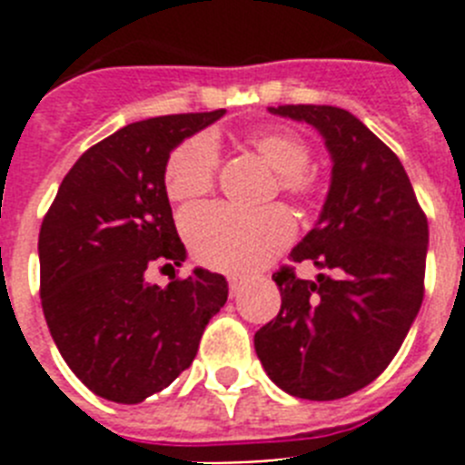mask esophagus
<instances>
[{
  "instance_id": "34e87169",
  "label": "esophagus",
  "mask_w": 465,
  "mask_h": 465,
  "mask_svg": "<svg viewBox=\"0 0 465 465\" xmlns=\"http://www.w3.org/2000/svg\"><path fill=\"white\" fill-rule=\"evenodd\" d=\"M228 286H230V295H237L242 289H244V279L228 277Z\"/></svg>"
}]
</instances>
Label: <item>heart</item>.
Here are the masks:
<instances>
[{
	"instance_id": "heart-1",
	"label": "heart",
	"mask_w": 465,
	"mask_h": 465,
	"mask_svg": "<svg viewBox=\"0 0 465 465\" xmlns=\"http://www.w3.org/2000/svg\"><path fill=\"white\" fill-rule=\"evenodd\" d=\"M258 158L277 172L274 191L300 207L323 200L326 176L310 163V143L295 130L270 125L246 134ZM219 146L207 134L183 139L165 163V191L176 203L207 195L219 176ZM183 235L203 265L223 272H249L283 249L295 235V221L282 204L258 213H242L225 204L188 209L182 219Z\"/></svg>"
}]
</instances>
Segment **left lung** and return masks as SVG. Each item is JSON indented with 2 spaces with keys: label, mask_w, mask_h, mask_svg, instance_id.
Instances as JSON below:
<instances>
[{
  "label": "left lung",
  "mask_w": 465,
  "mask_h": 465,
  "mask_svg": "<svg viewBox=\"0 0 465 465\" xmlns=\"http://www.w3.org/2000/svg\"><path fill=\"white\" fill-rule=\"evenodd\" d=\"M326 139L332 182L322 219L291 252L314 262L316 282L282 265V310L256 332L270 380L291 396L335 401L386 371L424 300L429 221L401 160L338 106L282 104Z\"/></svg>",
  "instance_id": "left-lung-1"
}]
</instances>
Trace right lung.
I'll list each match as a JSON object with an SVG mask.
<instances>
[{"label":"right lung","mask_w":465,"mask_h":465,"mask_svg":"<svg viewBox=\"0 0 465 465\" xmlns=\"http://www.w3.org/2000/svg\"><path fill=\"white\" fill-rule=\"evenodd\" d=\"M223 114L121 127L74 163L44 216V316L74 375L106 401L133 405L172 384L228 300L223 274L209 270L172 274L165 289L143 279L186 258L165 191L170 151Z\"/></svg>","instance_id":"right-lung-1"}]
</instances>
